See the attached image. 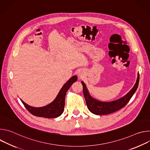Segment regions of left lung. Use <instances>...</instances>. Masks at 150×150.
Here are the masks:
<instances>
[{
	"label": "left lung",
	"mask_w": 150,
	"mask_h": 150,
	"mask_svg": "<svg viewBox=\"0 0 150 150\" xmlns=\"http://www.w3.org/2000/svg\"><path fill=\"white\" fill-rule=\"evenodd\" d=\"M139 80V75L138 73L137 82L132 89L122 98L111 102H101L91 97L85 83L82 81L81 83L83 86V93L88 110L95 115H104L112 113L121 109L129 101L130 99L137 91L138 87Z\"/></svg>",
	"instance_id": "8db88e82"
}]
</instances>
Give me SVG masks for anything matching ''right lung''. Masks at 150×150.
I'll list each match as a JSON object with an SVG mask.
<instances>
[{"instance_id": "obj_1", "label": "right lung", "mask_w": 150, "mask_h": 150, "mask_svg": "<svg viewBox=\"0 0 150 150\" xmlns=\"http://www.w3.org/2000/svg\"><path fill=\"white\" fill-rule=\"evenodd\" d=\"M77 80V76H74L63 85L55 100L47 105L42 108H33L21 100L27 110L33 115L46 118H54L60 116L64 110L66 93L70 87Z\"/></svg>"}]
</instances>
